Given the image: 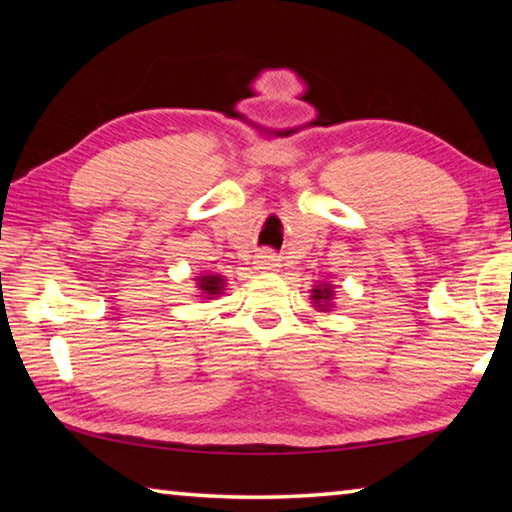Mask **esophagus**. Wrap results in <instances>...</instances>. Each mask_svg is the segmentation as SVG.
I'll return each mask as SVG.
<instances>
[{"label":"esophagus","instance_id":"esophagus-1","mask_svg":"<svg viewBox=\"0 0 512 512\" xmlns=\"http://www.w3.org/2000/svg\"><path fill=\"white\" fill-rule=\"evenodd\" d=\"M277 266H280V259H277L275 253H271V250H262V253L255 257L257 271H262V273L277 271Z\"/></svg>","mask_w":512,"mask_h":512}]
</instances>
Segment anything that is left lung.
Wrapping results in <instances>:
<instances>
[{
  "instance_id": "obj_1",
  "label": "left lung",
  "mask_w": 512,
  "mask_h": 512,
  "mask_svg": "<svg viewBox=\"0 0 512 512\" xmlns=\"http://www.w3.org/2000/svg\"><path fill=\"white\" fill-rule=\"evenodd\" d=\"M334 296H336L334 284L318 282V284H314V289H311L309 298L314 300V307L318 311H325V314H329V311L334 309Z\"/></svg>"
}]
</instances>
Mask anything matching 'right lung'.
I'll use <instances>...</instances> for the list:
<instances>
[{
    "mask_svg": "<svg viewBox=\"0 0 512 512\" xmlns=\"http://www.w3.org/2000/svg\"><path fill=\"white\" fill-rule=\"evenodd\" d=\"M196 287H198V296L203 300H214L216 296H221L223 287H225V277L216 275V273H201L196 277Z\"/></svg>",
    "mask_w": 512,
    "mask_h": 512,
    "instance_id": "obj_1",
    "label": "right lung"
}]
</instances>
